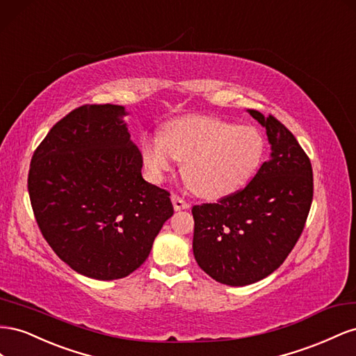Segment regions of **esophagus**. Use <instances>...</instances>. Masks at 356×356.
<instances>
[{"label":"esophagus","mask_w":356,"mask_h":356,"mask_svg":"<svg viewBox=\"0 0 356 356\" xmlns=\"http://www.w3.org/2000/svg\"><path fill=\"white\" fill-rule=\"evenodd\" d=\"M171 201H172V207H175L176 211L189 209V202H186L184 198L179 197V195H172V197H171Z\"/></svg>","instance_id":"1"}]
</instances>
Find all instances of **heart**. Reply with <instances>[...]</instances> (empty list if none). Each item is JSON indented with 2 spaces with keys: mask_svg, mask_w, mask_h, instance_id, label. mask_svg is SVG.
Instances as JSON below:
<instances>
[{
  "mask_svg": "<svg viewBox=\"0 0 356 356\" xmlns=\"http://www.w3.org/2000/svg\"><path fill=\"white\" fill-rule=\"evenodd\" d=\"M266 155V140L257 128L210 116H188L170 122L161 137L147 138L141 158L150 177L161 181L175 159L184 162L188 188L204 200L236 194L255 176Z\"/></svg>",
  "mask_w": 356,
  "mask_h": 356,
  "instance_id": "obj_1",
  "label": "heart"
}]
</instances>
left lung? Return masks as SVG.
<instances>
[{"instance_id":"8db88e82","label":"left lung","mask_w":356,"mask_h":356,"mask_svg":"<svg viewBox=\"0 0 356 356\" xmlns=\"http://www.w3.org/2000/svg\"><path fill=\"white\" fill-rule=\"evenodd\" d=\"M271 145L246 188L213 204L192 207L194 257L211 279L246 286L277 270L296 246L313 200L310 159L274 118L248 110Z\"/></svg>"}]
</instances>
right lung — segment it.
Wrapping results in <instances>:
<instances>
[{"label": "right lung", "mask_w": 356, "mask_h": 356, "mask_svg": "<svg viewBox=\"0 0 356 356\" xmlns=\"http://www.w3.org/2000/svg\"><path fill=\"white\" fill-rule=\"evenodd\" d=\"M125 107L86 104L35 149L28 192L43 237L74 271L97 280L127 277L143 264L165 220L170 192L141 176L143 158Z\"/></svg>", "instance_id": "add662e5"}]
</instances>
